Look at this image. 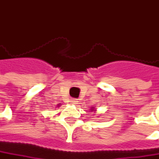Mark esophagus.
<instances>
[{
	"mask_svg": "<svg viewBox=\"0 0 159 159\" xmlns=\"http://www.w3.org/2000/svg\"><path fill=\"white\" fill-rule=\"evenodd\" d=\"M77 102H78V101H77L76 99H72V100H71V103H72V104H76Z\"/></svg>",
	"mask_w": 159,
	"mask_h": 159,
	"instance_id": "1",
	"label": "esophagus"
}]
</instances>
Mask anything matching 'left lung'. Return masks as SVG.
Masks as SVG:
<instances>
[{
	"mask_svg": "<svg viewBox=\"0 0 159 159\" xmlns=\"http://www.w3.org/2000/svg\"><path fill=\"white\" fill-rule=\"evenodd\" d=\"M91 109H93V110H94V111H95V109H93V108H91Z\"/></svg>",
	"mask_w": 159,
	"mask_h": 159,
	"instance_id": "8db88e82",
	"label": "left lung"
}]
</instances>
